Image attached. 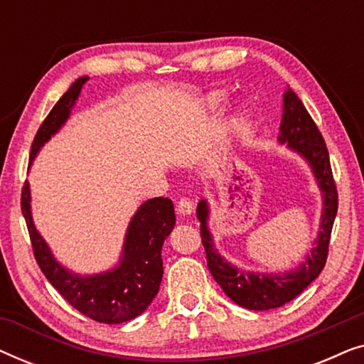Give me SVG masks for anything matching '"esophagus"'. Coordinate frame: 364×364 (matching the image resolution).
<instances>
[{"instance_id": "obj_1", "label": "esophagus", "mask_w": 364, "mask_h": 364, "mask_svg": "<svg viewBox=\"0 0 364 364\" xmlns=\"http://www.w3.org/2000/svg\"><path fill=\"white\" fill-rule=\"evenodd\" d=\"M177 212L181 213V215H191L193 212L192 202L188 200V198H181V200L177 202Z\"/></svg>"}]
</instances>
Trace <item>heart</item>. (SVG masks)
Here are the masks:
<instances>
[{
	"label": "heart",
	"instance_id": "b5f03b06",
	"mask_svg": "<svg viewBox=\"0 0 364 364\" xmlns=\"http://www.w3.org/2000/svg\"><path fill=\"white\" fill-rule=\"evenodd\" d=\"M225 101H227L225 94H223L222 91H213L205 97V109L208 112H215L223 106V104H225ZM238 124H240V114H235L230 121L232 131L238 127Z\"/></svg>",
	"mask_w": 364,
	"mask_h": 364
}]
</instances>
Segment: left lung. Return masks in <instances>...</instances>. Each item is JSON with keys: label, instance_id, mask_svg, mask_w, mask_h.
I'll list each match as a JSON object with an SVG mask.
<instances>
[{"label": "left lung", "instance_id": "left-lung-1", "mask_svg": "<svg viewBox=\"0 0 364 364\" xmlns=\"http://www.w3.org/2000/svg\"><path fill=\"white\" fill-rule=\"evenodd\" d=\"M277 141L282 146L285 144L287 149L298 154L308 164L321 192L320 230L313 242V248L303 257L300 265L283 273L247 272L235 267L218 253L213 243L212 232L208 228V200L202 198L197 205V218L200 222V237L207 253L208 270L232 301L255 311L273 310L291 301L320 275L326 263L331 228L338 212V192L333 181L326 144L300 97L290 87L283 94V116Z\"/></svg>", "mask_w": 364, "mask_h": 364}]
</instances>
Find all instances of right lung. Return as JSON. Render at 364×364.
Wrapping results in <instances>:
<instances>
[{
    "instance_id": "right-lung-1",
    "label": "right lung",
    "mask_w": 364,
    "mask_h": 364,
    "mask_svg": "<svg viewBox=\"0 0 364 364\" xmlns=\"http://www.w3.org/2000/svg\"><path fill=\"white\" fill-rule=\"evenodd\" d=\"M87 79L89 76L77 77L44 119L31 146L29 167L44 144L66 124ZM21 210L39 268L69 305L82 315L107 325L134 320L147 310L162 282L164 240L176 225L171 198L156 197L144 202L129 222L116 265L106 272L89 275L69 270L53 255L51 248L34 225L29 182L24 183L21 193Z\"/></svg>"
}]
</instances>
